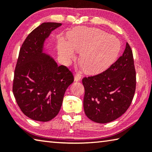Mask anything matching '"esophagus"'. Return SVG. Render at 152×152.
<instances>
[{"label": "esophagus", "mask_w": 152, "mask_h": 152, "mask_svg": "<svg viewBox=\"0 0 152 152\" xmlns=\"http://www.w3.org/2000/svg\"><path fill=\"white\" fill-rule=\"evenodd\" d=\"M81 79V76L80 74H76L75 76H74V81L75 82H79L80 80Z\"/></svg>", "instance_id": "esophagus-1"}]
</instances>
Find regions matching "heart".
<instances>
[{"label":"heart","instance_id":"b5f03b06","mask_svg":"<svg viewBox=\"0 0 152 152\" xmlns=\"http://www.w3.org/2000/svg\"><path fill=\"white\" fill-rule=\"evenodd\" d=\"M68 40L59 37L57 50L66 63L80 53L79 62L87 74L100 73L114 63L120 53L121 43L114 36L100 29L77 28L68 34Z\"/></svg>","mask_w":152,"mask_h":152}]
</instances>
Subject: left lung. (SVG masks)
<instances>
[{"mask_svg":"<svg viewBox=\"0 0 152 152\" xmlns=\"http://www.w3.org/2000/svg\"><path fill=\"white\" fill-rule=\"evenodd\" d=\"M84 110L95 122L108 123L124 114L133 99L136 72L128 42L121 57L107 70L84 78Z\"/></svg>","mask_w":152,"mask_h":152,"instance_id":"left-lung-1","label":"left lung"}]
</instances>
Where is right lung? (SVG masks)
<instances>
[{"label":"right lung","mask_w":152,"mask_h":152,"mask_svg":"<svg viewBox=\"0 0 152 152\" xmlns=\"http://www.w3.org/2000/svg\"><path fill=\"white\" fill-rule=\"evenodd\" d=\"M61 26L47 22L35 28L23 42L17 62L13 95L23 114L37 121H49L58 114L65 92L74 82L72 72L44 52L46 40Z\"/></svg>","instance_id":"obj_1"}]
</instances>
